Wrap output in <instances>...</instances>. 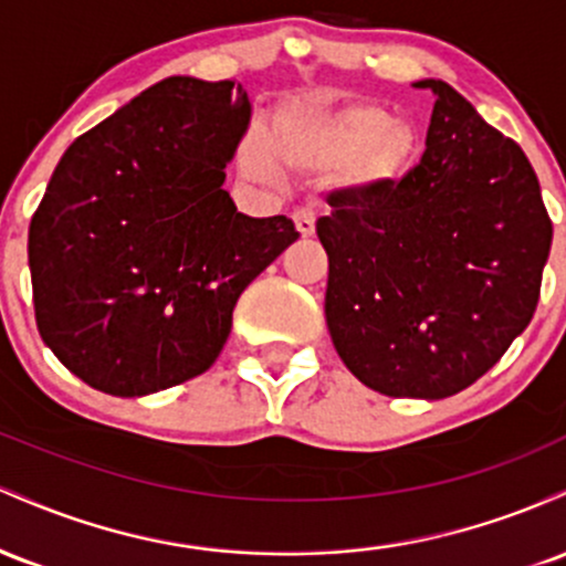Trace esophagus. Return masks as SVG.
Wrapping results in <instances>:
<instances>
[{
    "instance_id": "obj_1",
    "label": "esophagus",
    "mask_w": 566,
    "mask_h": 566,
    "mask_svg": "<svg viewBox=\"0 0 566 566\" xmlns=\"http://www.w3.org/2000/svg\"><path fill=\"white\" fill-rule=\"evenodd\" d=\"M292 220H295V229L301 237H314L316 233V216L311 210H297Z\"/></svg>"
}]
</instances>
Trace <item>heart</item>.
Wrapping results in <instances>:
<instances>
[{
	"mask_svg": "<svg viewBox=\"0 0 566 566\" xmlns=\"http://www.w3.org/2000/svg\"><path fill=\"white\" fill-rule=\"evenodd\" d=\"M271 146L290 170L301 175L343 167V184L359 197L391 191L420 157L418 127L380 103H348L335 112L295 108L276 119ZM275 158L269 146L252 143L242 167L258 184L287 188V172Z\"/></svg>",
	"mask_w": 566,
	"mask_h": 566,
	"instance_id": "heart-1",
	"label": "heart"
}]
</instances>
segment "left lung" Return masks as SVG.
Listing matches in <instances>:
<instances>
[{
    "label": "left lung",
    "instance_id": "1",
    "mask_svg": "<svg viewBox=\"0 0 566 566\" xmlns=\"http://www.w3.org/2000/svg\"><path fill=\"white\" fill-rule=\"evenodd\" d=\"M437 95L420 165L391 191L329 193L324 316L337 356L373 391L444 399L527 329L554 239L541 184L511 138L458 90Z\"/></svg>",
    "mask_w": 566,
    "mask_h": 566
}]
</instances>
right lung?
Masks as SVG:
<instances>
[{"label": "right lung", "mask_w": 566, "mask_h": 566, "mask_svg": "<svg viewBox=\"0 0 566 566\" xmlns=\"http://www.w3.org/2000/svg\"><path fill=\"white\" fill-rule=\"evenodd\" d=\"M242 84L167 76L57 161L29 229L36 327L87 386L148 396L212 367L247 284L297 239L223 188Z\"/></svg>", "instance_id": "1"}]
</instances>
